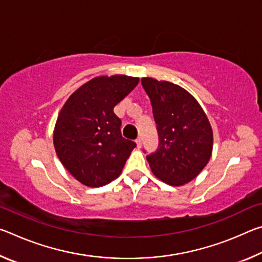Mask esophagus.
Masks as SVG:
<instances>
[{"mask_svg":"<svg viewBox=\"0 0 262 262\" xmlns=\"http://www.w3.org/2000/svg\"><path fill=\"white\" fill-rule=\"evenodd\" d=\"M136 145H137V148H141L142 147V139H141V137H139V139H136Z\"/></svg>","mask_w":262,"mask_h":262,"instance_id":"1","label":"esophagus"}]
</instances>
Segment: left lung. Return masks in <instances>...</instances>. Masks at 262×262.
<instances>
[{"mask_svg":"<svg viewBox=\"0 0 262 262\" xmlns=\"http://www.w3.org/2000/svg\"><path fill=\"white\" fill-rule=\"evenodd\" d=\"M159 137L147 156L152 173L171 186L193 180L209 162L212 129L196 99L177 84L143 77Z\"/></svg>","mask_w":262,"mask_h":262,"instance_id":"1","label":"left lung"}]
</instances>
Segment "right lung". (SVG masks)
<instances>
[{
    "label": "right lung",
    "mask_w": 262,
    "mask_h": 262,
    "mask_svg": "<svg viewBox=\"0 0 262 262\" xmlns=\"http://www.w3.org/2000/svg\"><path fill=\"white\" fill-rule=\"evenodd\" d=\"M140 79L126 75L99 76L83 84L66 101L54 128L57 157L70 174L89 187H100L120 176L136 147L121 135L113 112Z\"/></svg>",
    "instance_id": "right-lung-1"
}]
</instances>
